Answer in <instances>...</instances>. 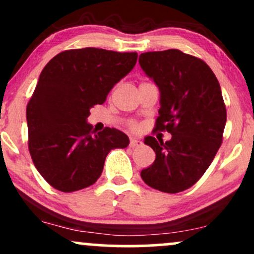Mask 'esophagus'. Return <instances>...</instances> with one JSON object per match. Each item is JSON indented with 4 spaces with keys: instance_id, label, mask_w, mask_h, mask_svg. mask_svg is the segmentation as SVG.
Here are the masks:
<instances>
[{
    "instance_id": "obj_1",
    "label": "esophagus",
    "mask_w": 254,
    "mask_h": 254,
    "mask_svg": "<svg viewBox=\"0 0 254 254\" xmlns=\"http://www.w3.org/2000/svg\"><path fill=\"white\" fill-rule=\"evenodd\" d=\"M141 145V141H138L137 138H130V147H136V146H140Z\"/></svg>"
}]
</instances>
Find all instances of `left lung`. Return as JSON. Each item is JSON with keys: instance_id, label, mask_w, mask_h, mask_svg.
Masks as SVG:
<instances>
[{"instance_id": "left-lung-1", "label": "left lung", "mask_w": 254, "mask_h": 254, "mask_svg": "<svg viewBox=\"0 0 254 254\" xmlns=\"http://www.w3.org/2000/svg\"><path fill=\"white\" fill-rule=\"evenodd\" d=\"M138 63L159 89L154 130H167V142L146 136L156 159L141 178L168 193L188 190L210 165L223 141L226 108L212 69L199 58L179 50L141 53Z\"/></svg>"}]
</instances>
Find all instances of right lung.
<instances>
[{
	"label": "right lung",
	"instance_id": "obj_1",
	"mask_svg": "<svg viewBox=\"0 0 254 254\" xmlns=\"http://www.w3.org/2000/svg\"><path fill=\"white\" fill-rule=\"evenodd\" d=\"M136 61V52L87 47L58 53L42 69L26 122L30 156L51 186L73 192L92 185L109 152L129 145V137L114 127L93 134L87 117Z\"/></svg>",
	"mask_w": 254,
	"mask_h": 254
}]
</instances>
